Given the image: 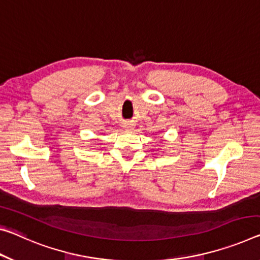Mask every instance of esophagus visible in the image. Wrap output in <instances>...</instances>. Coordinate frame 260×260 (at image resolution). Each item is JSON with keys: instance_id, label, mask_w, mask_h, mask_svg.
Returning a JSON list of instances; mask_svg holds the SVG:
<instances>
[{"instance_id": "esophagus-1", "label": "esophagus", "mask_w": 260, "mask_h": 260, "mask_svg": "<svg viewBox=\"0 0 260 260\" xmlns=\"http://www.w3.org/2000/svg\"><path fill=\"white\" fill-rule=\"evenodd\" d=\"M122 127H123V128H125L126 131H133V129H134V123L127 121V122L123 123Z\"/></svg>"}]
</instances>
